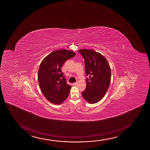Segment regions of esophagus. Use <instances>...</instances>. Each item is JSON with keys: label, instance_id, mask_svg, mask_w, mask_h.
<instances>
[{"label": "esophagus", "instance_id": "obj_1", "mask_svg": "<svg viewBox=\"0 0 150 150\" xmlns=\"http://www.w3.org/2000/svg\"><path fill=\"white\" fill-rule=\"evenodd\" d=\"M78 84V83H72V84H73V86H76V84Z\"/></svg>", "mask_w": 150, "mask_h": 150}]
</instances>
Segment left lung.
Returning a JSON list of instances; mask_svg holds the SVG:
<instances>
[{"mask_svg": "<svg viewBox=\"0 0 150 150\" xmlns=\"http://www.w3.org/2000/svg\"><path fill=\"white\" fill-rule=\"evenodd\" d=\"M79 52L84 59L86 88L82 92L88 103H96L103 98L108 90L111 79L109 63L104 56L91 50L83 49Z\"/></svg>", "mask_w": 150, "mask_h": 150, "instance_id": "left-lung-1", "label": "left lung"}]
</instances>
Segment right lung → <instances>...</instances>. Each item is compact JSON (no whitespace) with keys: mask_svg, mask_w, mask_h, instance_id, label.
<instances>
[{"mask_svg":"<svg viewBox=\"0 0 150 150\" xmlns=\"http://www.w3.org/2000/svg\"><path fill=\"white\" fill-rule=\"evenodd\" d=\"M75 55L76 53L71 50H55L41 62L38 69V83L41 92L50 103L59 105L69 96L71 86L67 84L61 68L67 59Z\"/></svg>","mask_w":150,"mask_h":150,"instance_id":"1","label":"right lung"}]
</instances>
